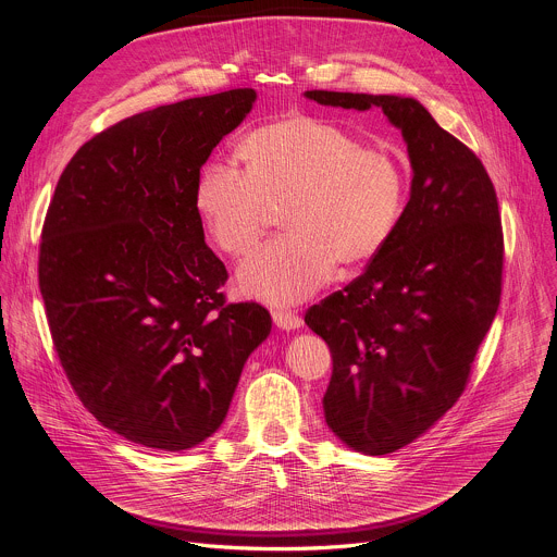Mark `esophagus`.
Masks as SVG:
<instances>
[{
    "mask_svg": "<svg viewBox=\"0 0 557 557\" xmlns=\"http://www.w3.org/2000/svg\"><path fill=\"white\" fill-rule=\"evenodd\" d=\"M273 322L282 331H297L304 324L295 310H273Z\"/></svg>",
    "mask_w": 557,
    "mask_h": 557,
    "instance_id": "obj_1",
    "label": "esophagus"
}]
</instances>
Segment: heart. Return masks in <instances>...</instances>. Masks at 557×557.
I'll use <instances>...</instances> for the list:
<instances>
[{"label": "heart", "instance_id": "b5f03b06", "mask_svg": "<svg viewBox=\"0 0 557 557\" xmlns=\"http://www.w3.org/2000/svg\"><path fill=\"white\" fill-rule=\"evenodd\" d=\"M245 172L224 163L200 170L194 207L215 247L247 256L273 211L286 228L237 271V286L271 306H290L320 290L337 262L376 258L401 220L408 174L399 156L363 143L344 127L286 116L240 145Z\"/></svg>", "mask_w": 557, "mask_h": 557}]
</instances>
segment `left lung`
I'll return each mask as SVG.
<instances>
[{
    "label": "left lung",
    "mask_w": 557,
    "mask_h": 557,
    "mask_svg": "<svg viewBox=\"0 0 557 557\" xmlns=\"http://www.w3.org/2000/svg\"><path fill=\"white\" fill-rule=\"evenodd\" d=\"M304 97L329 108H379L408 145L410 200L389 243L304 317L333 352L324 394L331 432L355 451L383 456L425 434L465 389L500 304L498 198L479 156L417 99Z\"/></svg>",
    "instance_id": "obj_1"
}]
</instances>
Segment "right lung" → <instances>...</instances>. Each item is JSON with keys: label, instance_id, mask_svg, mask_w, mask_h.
I'll use <instances>...</instances> for the list:
<instances>
[{"label": "right lung", "instance_id": "right-lung-1", "mask_svg": "<svg viewBox=\"0 0 557 557\" xmlns=\"http://www.w3.org/2000/svg\"><path fill=\"white\" fill-rule=\"evenodd\" d=\"M256 99L240 88L112 125L72 156L48 207L39 288L61 366L101 425L151 449L213 436L271 333L260 304H224L194 207L200 168Z\"/></svg>", "mask_w": 557, "mask_h": 557}]
</instances>
